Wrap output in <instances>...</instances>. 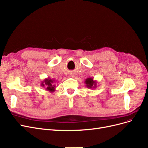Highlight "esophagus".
<instances>
[{
	"instance_id": "1",
	"label": "esophagus",
	"mask_w": 148,
	"mask_h": 148,
	"mask_svg": "<svg viewBox=\"0 0 148 148\" xmlns=\"http://www.w3.org/2000/svg\"><path fill=\"white\" fill-rule=\"evenodd\" d=\"M74 75H71V77H75Z\"/></svg>"
}]
</instances>
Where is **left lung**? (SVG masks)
Listing matches in <instances>:
<instances>
[{
    "instance_id": "obj_1",
    "label": "left lung",
    "mask_w": 148,
    "mask_h": 148,
    "mask_svg": "<svg viewBox=\"0 0 148 148\" xmlns=\"http://www.w3.org/2000/svg\"><path fill=\"white\" fill-rule=\"evenodd\" d=\"M97 81L94 80L93 78H88L84 81V83L86 84V86L88 88L95 89L97 87Z\"/></svg>"
}]
</instances>
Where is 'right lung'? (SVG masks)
Returning a JSON list of instances; mask_svg holds the SVG:
<instances>
[{"label": "right lung", "instance_id": "obj_1", "mask_svg": "<svg viewBox=\"0 0 148 148\" xmlns=\"http://www.w3.org/2000/svg\"><path fill=\"white\" fill-rule=\"evenodd\" d=\"M54 82L55 80L51 79L50 78H47L46 79H44L43 81L41 83V86L42 87H45L46 88V90L53 92V91H55V87L56 85L54 84Z\"/></svg>", "mask_w": 148, "mask_h": 148}]
</instances>
